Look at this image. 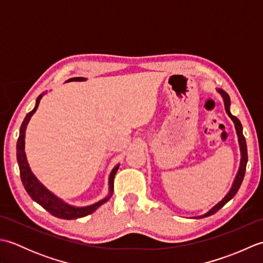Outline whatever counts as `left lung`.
Masks as SVG:
<instances>
[{
  "label": "left lung",
  "instance_id": "1",
  "mask_svg": "<svg viewBox=\"0 0 263 263\" xmlns=\"http://www.w3.org/2000/svg\"><path fill=\"white\" fill-rule=\"evenodd\" d=\"M218 91H219L221 93L222 98H224V103H225V110L226 113L228 114V116L231 117V119L233 120V122L235 123V127H236V132H237V136H238V142H239V146H241V155H242V158H241V165H239V170H238V173L236 175V178L235 181H234V184L233 186L231 189V191L227 193L226 197L222 199L219 203H217L214 208H212L211 210H209L206 214L200 216L199 218H202V217H209L211 215L216 214V212L221 209L222 206H224L228 201H230L231 199L234 198V195H235L238 191L239 186H241V184L243 182V178H244V175H245V170H247V163H248V148H247V141H245V138L243 136V127H242V124L241 122H239V120L237 119L236 116H234L231 114V110H230V105H231V99H230V96L225 92L220 90V89H218Z\"/></svg>",
  "mask_w": 263,
  "mask_h": 263
}]
</instances>
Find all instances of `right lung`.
Wrapping results in <instances>:
<instances>
[{"label":"right lung","instance_id":"add662e5","mask_svg":"<svg viewBox=\"0 0 263 263\" xmlns=\"http://www.w3.org/2000/svg\"><path fill=\"white\" fill-rule=\"evenodd\" d=\"M85 78L78 77V78H71L69 81H83ZM43 98V93L39 95L36 102V106L31 111L27 114L25 117L24 122H22L21 127H20V135L18 138V142H16V159H18V165H19V170H20V177L22 184L26 189V191L28 194L30 195V198L36 201L38 204H41L44 209L47 210L49 214L61 218V219H77V218H81L92 214V212L96 210L98 206L105 203L106 201L109 199L111 195V192L114 190V177L117 170H119V165H117L115 168L111 171L110 176H109V191L110 194L107 198H105L103 200L98 201V202L93 203L91 205L88 206H83V208H74V206H71L69 204L64 203L62 200H60L59 198L55 197L54 194H52L43 185L42 183H39V181L35 177V175L32 174L30 171V167L28 165V161L26 158V153H25V133H26V127L28 122H29L30 117L33 115V113L37 110L39 102Z\"/></svg>","mask_w":263,"mask_h":263}]
</instances>
